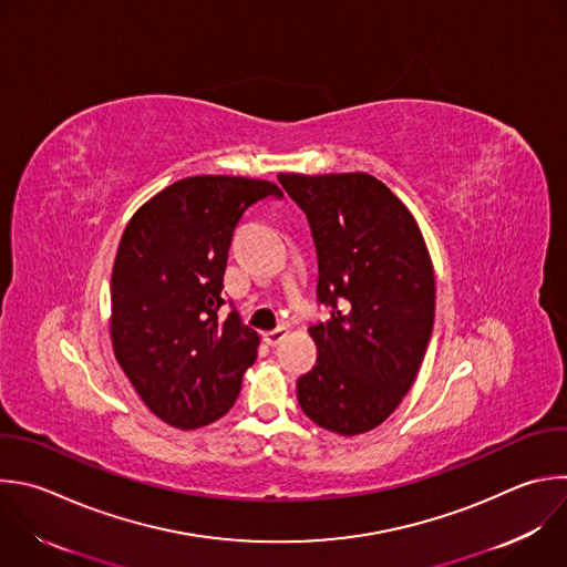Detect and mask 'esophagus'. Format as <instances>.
Returning a JSON list of instances; mask_svg holds the SVG:
<instances>
[{
    "label": "esophagus",
    "instance_id": "esophagus-1",
    "mask_svg": "<svg viewBox=\"0 0 567 567\" xmlns=\"http://www.w3.org/2000/svg\"><path fill=\"white\" fill-rule=\"evenodd\" d=\"M262 338H265V342H267V344L276 347V344H280V342L287 338V329H274V331H267Z\"/></svg>",
    "mask_w": 567,
    "mask_h": 567
}]
</instances>
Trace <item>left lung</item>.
<instances>
[{
    "label": "left lung",
    "mask_w": 567,
    "mask_h": 567,
    "mask_svg": "<svg viewBox=\"0 0 567 567\" xmlns=\"http://www.w3.org/2000/svg\"><path fill=\"white\" fill-rule=\"evenodd\" d=\"M307 214L327 322L298 379V403L320 427L364 434L392 416L425 358L436 309L434 265L410 209L369 173H280Z\"/></svg>",
    "instance_id": "obj_1"
}]
</instances>
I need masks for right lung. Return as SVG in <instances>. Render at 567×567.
Wrapping results in <instances>:
<instances>
[{"label":"right lung","mask_w":567,"mask_h":567,"mask_svg":"<svg viewBox=\"0 0 567 567\" xmlns=\"http://www.w3.org/2000/svg\"><path fill=\"white\" fill-rule=\"evenodd\" d=\"M280 186L243 175L184 177L128 220L111 274L113 353L142 403L177 430L223 419L260 336L225 320V269L245 209Z\"/></svg>","instance_id":"add662e5"}]
</instances>
